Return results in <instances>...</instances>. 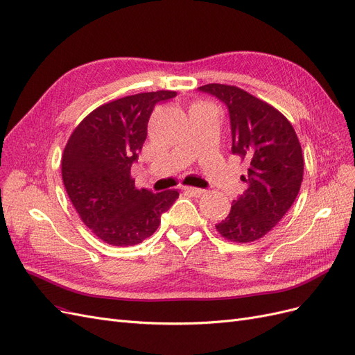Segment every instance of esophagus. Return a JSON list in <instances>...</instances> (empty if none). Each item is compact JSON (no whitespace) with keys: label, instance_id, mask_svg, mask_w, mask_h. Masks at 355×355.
Listing matches in <instances>:
<instances>
[{"label":"esophagus","instance_id":"1","mask_svg":"<svg viewBox=\"0 0 355 355\" xmlns=\"http://www.w3.org/2000/svg\"><path fill=\"white\" fill-rule=\"evenodd\" d=\"M185 192H188V194L194 196V197H200V196H202L206 191L200 189V188H194V187H185Z\"/></svg>","mask_w":355,"mask_h":355}]
</instances>
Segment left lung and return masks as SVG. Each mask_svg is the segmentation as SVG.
I'll return each mask as SVG.
<instances>
[{
	"instance_id": "obj_1",
	"label": "left lung",
	"mask_w": 355,
	"mask_h": 355,
	"mask_svg": "<svg viewBox=\"0 0 355 355\" xmlns=\"http://www.w3.org/2000/svg\"><path fill=\"white\" fill-rule=\"evenodd\" d=\"M201 92L228 106L232 154L249 161L245 191L216 225L220 237L234 243L262 239L283 219L304 179V155L297 135L272 105L228 84H206Z\"/></svg>"
}]
</instances>
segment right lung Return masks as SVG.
<instances>
[{"instance_id":"1","label":"right lung","mask_w":355,"mask_h":355,"mask_svg":"<svg viewBox=\"0 0 355 355\" xmlns=\"http://www.w3.org/2000/svg\"><path fill=\"white\" fill-rule=\"evenodd\" d=\"M176 92L137 93L105 103L75 127L62 157V179L85 227L111 245L128 247L151 237L179 197L136 189L132 164L146 139L155 105Z\"/></svg>"}]
</instances>
